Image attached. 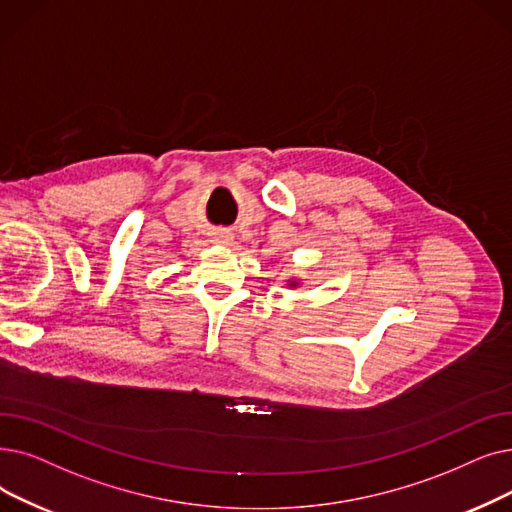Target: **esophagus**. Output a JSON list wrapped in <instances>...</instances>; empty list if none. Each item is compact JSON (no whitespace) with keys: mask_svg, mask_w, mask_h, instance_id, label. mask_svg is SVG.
Here are the masks:
<instances>
[{"mask_svg":"<svg viewBox=\"0 0 512 512\" xmlns=\"http://www.w3.org/2000/svg\"><path fill=\"white\" fill-rule=\"evenodd\" d=\"M215 240H217V242H228V240H230V234H228V232H217V234H215Z\"/></svg>","mask_w":512,"mask_h":512,"instance_id":"esophagus-1","label":"esophagus"}]
</instances>
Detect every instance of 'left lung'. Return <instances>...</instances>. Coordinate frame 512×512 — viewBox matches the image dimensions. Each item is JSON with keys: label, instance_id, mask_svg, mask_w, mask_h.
<instances>
[{"label": "left lung", "instance_id": "8db88e82", "mask_svg": "<svg viewBox=\"0 0 512 512\" xmlns=\"http://www.w3.org/2000/svg\"><path fill=\"white\" fill-rule=\"evenodd\" d=\"M291 286H297V282H291Z\"/></svg>", "mask_w": 512, "mask_h": 512}]
</instances>
